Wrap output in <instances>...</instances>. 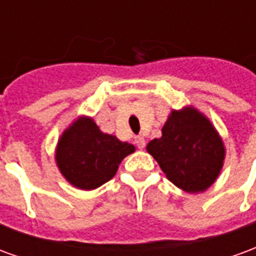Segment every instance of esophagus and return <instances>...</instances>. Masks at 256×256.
<instances>
[{
  "instance_id": "esophagus-1",
  "label": "esophagus",
  "mask_w": 256,
  "mask_h": 256,
  "mask_svg": "<svg viewBox=\"0 0 256 256\" xmlns=\"http://www.w3.org/2000/svg\"><path fill=\"white\" fill-rule=\"evenodd\" d=\"M134 142H136V145L138 146V150H142L145 146V138L142 137V136H137L136 138H134Z\"/></svg>"
}]
</instances>
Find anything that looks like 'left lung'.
Wrapping results in <instances>:
<instances>
[{
  "instance_id": "left-lung-1",
  "label": "left lung",
  "mask_w": 256,
  "mask_h": 256,
  "mask_svg": "<svg viewBox=\"0 0 256 256\" xmlns=\"http://www.w3.org/2000/svg\"><path fill=\"white\" fill-rule=\"evenodd\" d=\"M146 150L177 188L200 193L216 181L226 150L222 137L203 112L194 106L172 110L162 128V137Z\"/></svg>"
}]
</instances>
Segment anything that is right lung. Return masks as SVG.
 Here are the masks:
<instances>
[{"instance_id": "obj_1", "label": "right lung", "mask_w": 256, "mask_h": 256, "mask_svg": "<svg viewBox=\"0 0 256 256\" xmlns=\"http://www.w3.org/2000/svg\"><path fill=\"white\" fill-rule=\"evenodd\" d=\"M136 146L102 133L93 118L79 116L64 130L56 145V164L68 182L93 190L110 181Z\"/></svg>"}]
</instances>
